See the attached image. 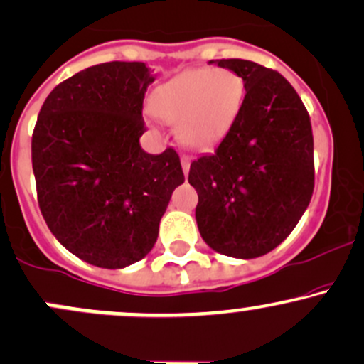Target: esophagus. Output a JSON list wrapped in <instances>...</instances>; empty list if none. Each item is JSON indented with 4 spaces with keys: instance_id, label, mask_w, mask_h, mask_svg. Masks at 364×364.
<instances>
[{
    "instance_id": "esophagus-1",
    "label": "esophagus",
    "mask_w": 364,
    "mask_h": 364,
    "mask_svg": "<svg viewBox=\"0 0 364 364\" xmlns=\"http://www.w3.org/2000/svg\"><path fill=\"white\" fill-rule=\"evenodd\" d=\"M181 166H183V173H185V176H188V173H190V159L186 156L181 157Z\"/></svg>"
}]
</instances>
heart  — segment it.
<instances>
[{"label":"heart","mask_w":364,"mask_h":364,"mask_svg":"<svg viewBox=\"0 0 364 364\" xmlns=\"http://www.w3.org/2000/svg\"><path fill=\"white\" fill-rule=\"evenodd\" d=\"M245 95L243 77L232 70L193 68L159 85L150 97V111L166 123H176L183 145L208 150L236 123Z\"/></svg>","instance_id":"1"}]
</instances>
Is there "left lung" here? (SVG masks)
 I'll return each mask as SVG.
<instances>
[{
	"label": "left lung",
	"instance_id": "obj_1",
	"mask_svg": "<svg viewBox=\"0 0 364 364\" xmlns=\"http://www.w3.org/2000/svg\"><path fill=\"white\" fill-rule=\"evenodd\" d=\"M243 77L236 123L210 156L191 162L195 217L217 253L257 258L291 235L313 186V133L306 107L281 73L248 60H212Z\"/></svg>",
	"mask_w": 364,
	"mask_h": 364
}]
</instances>
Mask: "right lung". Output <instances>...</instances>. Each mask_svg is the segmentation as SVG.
Returning <instances> with one entry per match:
<instances>
[{
	"label": "right lung",
	"mask_w": 364,
	"mask_h": 364,
	"mask_svg": "<svg viewBox=\"0 0 364 364\" xmlns=\"http://www.w3.org/2000/svg\"><path fill=\"white\" fill-rule=\"evenodd\" d=\"M152 70L139 61L90 66L48 95L32 169L41 212L60 243L102 269L147 257L174 188L185 181L174 149L140 147Z\"/></svg>",
	"instance_id": "obj_1"
}]
</instances>
